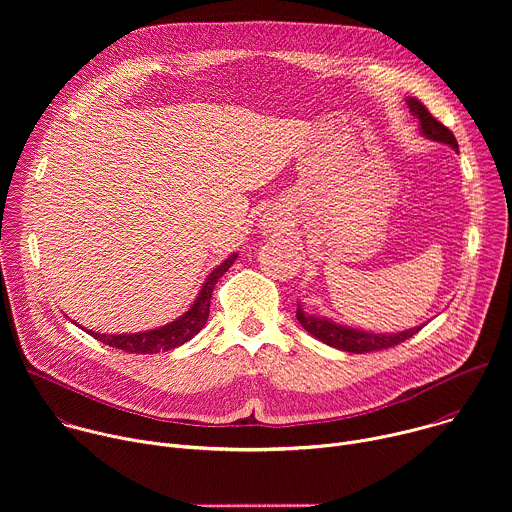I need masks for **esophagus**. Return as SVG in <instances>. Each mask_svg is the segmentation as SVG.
<instances>
[{"label":"esophagus","mask_w":512,"mask_h":512,"mask_svg":"<svg viewBox=\"0 0 512 512\" xmlns=\"http://www.w3.org/2000/svg\"><path fill=\"white\" fill-rule=\"evenodd\" d=\"M271 225H273V223H267V227H271Z\"/></svg>","instance_id":"esophagus-1"}]
</instances>
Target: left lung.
<instances>
[{
    "mask_svg": "<svg viewBox=\"0 0 512 512\" xmlns=\"http://www.w3.org/2000/svg\"><path fill=\"white\" fill-rule=\"evenodd\" d=\"M407 107L409 111L417 117L419 121V131L437 143H446L450 145L452 150L458 152V141L454 137V133L444 125L437 121L421 101H417L415 97L407 99ZM298 322L304 326V330H308L312 336H316L318 340H322L328 346H334L338 350L344 352H354V354H362V352H373V350H383V348H391L395 344L405 342L407 338L415 336L421 326L403 330V332H395V334H377V332H367L360 328H352V326H344V324H336L330 318L324 316H316V314H308L304 312L302 302L298 304V312H296Z\"/></svg>",
    "mask_w": 512,
    "mask_h": 512,
    "instance_id": "8db88e82",
    "label": "left lung"
}]
</instances>
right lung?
Segmentation results:
<instances>
[{"mask_svg": "<svg viewBox=\"0 0 512 512\" xmlns=\"http://www.w3.org/2000/svg\"><path fill=\"white\" fill-rule=\"evenodd\" d=\"M237 253L229 255L221 265H216L206 281L202 283L198 296L194 300V304L174 322L148 330V332H135V334H99L93 330H85L87 334H91L93 338L101 340L107 346L125 350V352H133V354H154V352H168L172 348L182 346L184 342H188L190 338H194L206 324L208 320V312H210V298H212V289L216 285V281L221 279L229 267L235 263Z\"/></svg>", "mask_w": 512, "mask_h": 512, "instance_id": "1", "label": "right lung"}]
</instances>
